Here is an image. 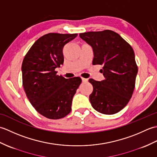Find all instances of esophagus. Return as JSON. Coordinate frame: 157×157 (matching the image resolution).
Segmentation results:
<instances>
[{
	"label": "esophagus",
	"instance_id": "esophagus-1",
	"mask_svg": "<svg viewBox=\"0 0 157 157\" xmlns=\"http://www.w3.org/2000/svg\"><path fill=\"white\" fill-rule=\"evenodd\" d=\"M82 82L86 83V82H87L88 81V79H86V78H82Z\"/></svg>",
	"mask_w": 157,
	"mask_h": 157
}]
</instances>
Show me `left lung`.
<instances>
[{"instance_id": "left-lung-1", "label": "left lung", "mask_w": 157, "mask_h": 157, "mask_svg": "<svg viewBox=\"0 0 157 157\" xmlns=\"http://www.w3.org/2000/svg\"><path fill=\"white\" fill-rule=\"evenodd\" d=\"M94 52L93 65H103L101 82L90 79L93 91L90 95L92 107L105 115L119 112L128 105L135 88L138 66L132 47L112 30L79 34Z\"/></svg>"}]
</instances>
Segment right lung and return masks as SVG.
<instances>
[{"label": "right lung", "instance_id": "obj_1", "mask_svg": "<svg viewBox=\"0 0 157 157\" xmlns=\"http://www.w3.org/2000/svg\"><path fill=\"white\" fill-rule=\"evenodd\" d=\"M77 36L45 34L34 42L23 59L22 82L25 94L37 112L48 119H61L71 112L73 97L82 83L79 77L66 79L55 71L64 62V46Z\"/></svg>", "mask_w": 157, "mask_h": 157}]
</instances>
